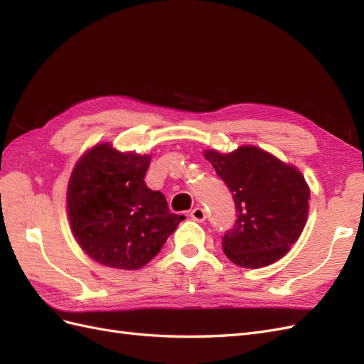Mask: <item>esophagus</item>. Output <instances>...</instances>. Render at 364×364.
Wrapping results in <instances>:
<instances>
[{
	"mask_svg": "<svg viewBox=\"0 0 364 364\" xmlns=\"http://www.w3.org/2000/svg\"><path fill=\"white\" fill-rule=\"evenodd\" d=\"M191 218L194 220V222H199V223L205 222V220H206L205 209L200 208V206H196V208L193 209V211H191Z\"/></svg>",
	"mask_w": 364,
	"mask_h": 364,
	"instance_id": "1",
	"label": "esophagus"
}]
</instances>
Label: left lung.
<instances>
[{
  "label": "left lung",
  "mask_w": 364,
  "mask_h": 364,
  "mask_svg": "<svg viewBox=\"0 0 364 364\" xmlns=\"http://www.w3.org/2000/svg\"><path fill=\"white\" fill-rule=\"evenodd\" d=\"M232 193L237 220L223 235L225 255L240 267L259 269L281 259L301 237L310 186L294 165L255 146L230 153L205 150Z\"/></svg>",
  "instance_id": "obj_1"
}]
</instances>
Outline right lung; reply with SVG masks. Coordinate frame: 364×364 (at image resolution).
<instances>
[{
	"label": "right lung",
	"instance_id": "add662e5",
	"mask_svg": "<svg viewBox=\"0 0 364 364\" xmlns=\"http://www.w3.org/2000/svg\"><path fill=\"white\" fill-rule=\"evenodd\" d=\"M150 155L102 142L77 161L67 209L77 243L106 267L136 270L155 258L185 218L144 182Z\"/></svg>",
	"mask_w": 364,
	"mask_h": 364
}]
</instances>
